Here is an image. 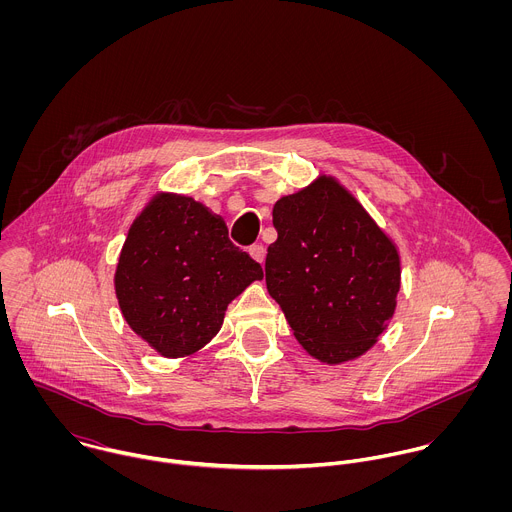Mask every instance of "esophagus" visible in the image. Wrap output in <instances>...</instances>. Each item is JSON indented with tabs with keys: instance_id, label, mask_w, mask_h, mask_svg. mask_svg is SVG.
<instances>
[{
	"instance_id": "34e87169",
	"label": "esophagus",
	"mask_w": 512,
	"mask_h": 512,
	"mask_svg": "<svg viewBox=\"0 0 512 512\" xmlns=\"http://www.w3.org/2000/svg\"><path fill=\"white\" fill-rule=\"evenodd\" d=\"M248 252H250V256H252L258 264H262L264 258H266V248H264V244H254V246L248 248Z\"/></svg>"
}]
</instances>
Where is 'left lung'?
Listing matches in <instances>:
<instances>
[{
  "mask_svg": "<svg viewBox=\"0 0 512 512\" xmlns=\"http://www.w3.org/2000/svg\"><path fill=\"white\" fill-rule=\"evenodd\" d=\"M266 286L295 339L327 365L353 361L386 329L400 290L392 240L333 177L274 205Z\"/></svg>",
  "mask_w": 512,
  "mask_h": 512,
  "instance_id": "8db88e82",
  "label": "left lung"
}]
</instances>
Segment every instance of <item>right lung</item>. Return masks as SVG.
Returning a JSON list of instances; mask_svg holds the SVG:
<instances>
[{
	"label": "right lung",
	"mask_w": 512,
	"mask_h": 512,
	"mask_svg": "<svg viewBox=\"0 0 512 512\" xmlns=\"http://www.w3.org/2000/svg\"><path fill=\"white\" fill-rule=\"evenodd\" d=\"M262 278V266L230 242L224 220L191 197L161 193L134 220L114 284L128 325L177 359L205 347L228 303Z\"/></svg>",
	"instance_id": "obj_1"
}]
</instances>
